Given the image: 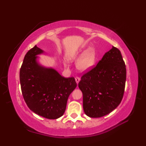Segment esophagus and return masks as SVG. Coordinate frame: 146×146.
I'll return each mask as SVG.
<instances>
[{"label": "esophagus", "instance_id": "34e87169", "mask_svg": "<svg viewBox=\"0 0 146 146\" xmlns=\"http://www.w3.org/2000/svg\"><path fill=\"white\" fill-rule=\"evenodd\" d=\"M80 78L78 77V76H76V77L75 78V81H76V84H78L79 82V81H80Z\"/></svg>", "mask_w": 146, "mask_h": 146}]
</instances>
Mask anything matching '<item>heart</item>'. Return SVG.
Masks as SVG:
<instances>
[{
    "mask_svg": "<svg viewBox=\"0 0 146 146\" xmlns=\"http://www.w3.org/2000/svg\"><path fill=\"white\" fill-rule=\"evenodd\" d=\"M73 59L79 60L77 64V68L81 71L90 70L93 67L97 59V52L93 48L88 49L86 52L80 51L73 56Z\"/></svg>",
    "mask_w": 146,
    "mask_h": 146,
    "instance_id": "1",
    "label": "heart"
}]
</instances>
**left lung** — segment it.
Here are the masks:
<instances>
[{
	"instance_id": "1",
	"label": "left lung",
	"mask_w": 146,
	"mask_h": 146,
	"mask_svg": "<svg viewBox=\"0 0 146 146\" xmlns=\"http://www.w3.org/2000/svg\"><path fill=\"white\" fill-rule=\"evenodd\" d=\"M126 68L119 49L113 48L95 67L81 76L78 88L83 94L86 115L99 118L113 111L122 100Z\"/></svg>"
}]
</instances>
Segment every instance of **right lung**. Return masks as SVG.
<instances>
[{"instance_id": "right-lung-1", "label": "right lung", "mask_w": 146, "mask_h": 146, "mask_svg": "<svg viewBox=\"0 0 146 146\" xmlns=\"http://www.w3.org/2000/svg\"><path fill=\"white\" fill-rule=\"evenodd\" d=\"M43 52L35 46L24 56L20 70L22 93L32 111L48 119H56L65 112L68 97L76 83L74 77L65 78L54 69L40 65L36 55Z\"/></svg>"}]
</instances>
